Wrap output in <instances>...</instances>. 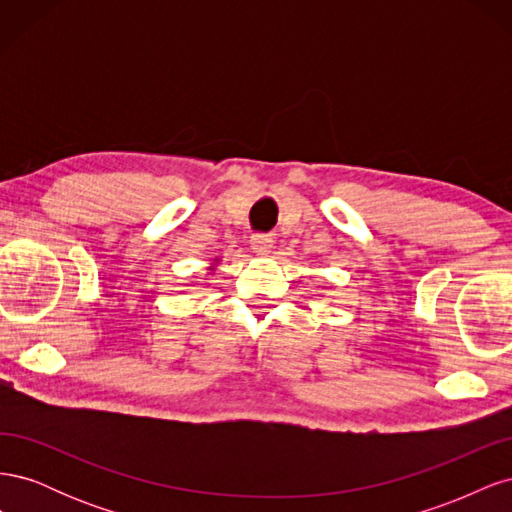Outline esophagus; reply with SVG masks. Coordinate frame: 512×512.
<instances>
[{"label": "esophagus", "instance_id": "34e87169", "mask_svg": "<svg viewBox=\"0 0 512 512\" xmlns=\"http://www.w3.org/2000/svg\"><path fill=\"white\" fill-rule=\"evenodd\" d=\"M252 243V250L258 254H267L273 245V237L267 235V232H256V235L250 237Z\"/></svg>", "mask_w": 512, "mask_h": 512}]
</instances>
